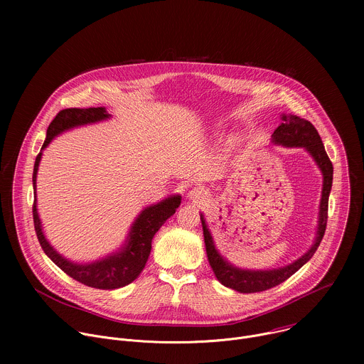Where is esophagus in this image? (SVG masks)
<instances>
[{
    "label": "esophagus",
    "instance_id": "esophagus-1",
    "mask_svg": "<svg viewBox=\"0 0 364 364\" xmlns=\"http://www.w3.org/2000/svg\"><path fill=\"white\" fill-rule=\"evenodd\" d=\"M188 197H190V200H193L194 203L201 204V203L205 201L207 193H205L201 187H196V188H193V190L188 193Z\"/></svg>",
    "mask_w": 364,
    "mask_h": 364
}]
</instances>
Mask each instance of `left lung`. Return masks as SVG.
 <instances>
[{"label": "left lung", "mask_w": 364, "mask_h": 364, "mask_svg": "<svg viewBox=\"0 0 364 364\" xmlns=\"http://www.w3.org/2000/svg\"><path fill=\"white\" fill-rule=\"evenodd\" d=\"M271 141L275 145H282L288 148H304L311 157H313L317 167L320 168L323 174V190H321V200H320L318 225H317L314 243L311 245V247L292 264H288L281 268H274V269H242L232 265L226 257L220 255V252L215 245L209 226L205 223L204 215L201 213L200 220L203 226L204 245H205L209 264L222 285L232 288L240 294L267 291L287 281L299 268H302L311 257H313V255L316 253L317 247L323 240L326 226H327L328 197L333 186V164L328 159L317 129L306 119H302L291 114H281V124L274 131Z\"/></svg>", "instance_id": "1"}]
</instances>
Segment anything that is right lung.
<instances>
[{
    "label": "right lung",
    "mask_w": 364,
    "mask_h": 364,
    "mask_svg": "<svg viewBox=\"0 0 364 364\" xmlns=\"http://www.w3.org/2000/svg\"><path fill=\"white\" fill-rule=\"evenodd\" d=\"M112 118L105 108H69L60 111L56 118L50 122L46 134L44 144L38 152L34 170H33V188H34V204H33V219L34 229L38 242L44 253L53 261L62 271H65L73 279L83 285L97 289H117L131 284L142 272L148 256L151 252V242L154 235L160 230L168 218H171L181 203L180 194H173L161 201L146 205L144 210L132 222L125 243L115 252L107 256L99 257L96 261L80 264L69 261L68 257L60 255L47 240L37 209V171L43 157V149L63 132H68L77 127H85L96 122H102Z\"/></svg>",
    "instance_id": "add662e5"
}]
</instances>
